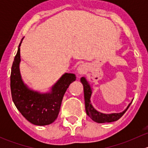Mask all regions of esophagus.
Wrapping results in <instances>:
<instances>
[{
	"label": "esophagus",
	"mask_w": 148,
	"mask_h": 148,
	"mask_svg": "<svg viewBox=\"0 0 148 148\" xmlns=\"http://www.w3.org/2000/svg\"><path fill=\"white\" fill-rule=\"evenodd\" d=\"M86 66H85L84 64L80 65L77 68V71L80 74H84L85 72H86Z\"/></svg>",
	"instance_id": "34e87169"
}]
</instances>
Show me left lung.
I'll use <instances>...</instances> for the list:
<instances>
[{
	"label": "left lung",
	"instance_id": "1",
	"mask_svg": "<svg viewBox=\"0 0 148 148\" xmlns=\"http://www.w3.org/2000/svg\"><path fill=\"white\" fill-rule=\"evenodd\" d=\"M81 82L82 83L84 86V101H85V110H86V114L95 122L98 123H105V122H112L118 120L123 115L125 112L127 110L130 104L127 106L126 109L122 112L120 113H112V114H103L97 111L91 104L90 97L92 95V89L88 82L86 81L84 77L81 78Z\"/></svg>",
	"mask_w": 148,
	"mask_h": 148
}]
</instances>
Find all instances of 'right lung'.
<instances>
[{
  "label": "right lung",
  "instance_id": "add662e5",
  "mask_svg": "<svg viewBox=\"0 0 148 148\" xmlns=\"http://www.w3.org/2000/svg\"><path fill=\"white\" fill-rule=\"evenodd\" d=\"M23 38L11 67L12 99L16 108L28 122L40 126L49 125L57 118L64 95L70 84L76 80V76L74 74L65 73L52 86L49 93L41 94L28 89L22 80L19 69L20 46Z\"/></svg>",
  "mask_w": 148,
  "mask_h": 148
}]
</instances>
